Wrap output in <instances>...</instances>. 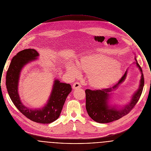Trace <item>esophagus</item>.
I'll return each mask as SVG.
<instances>
[{"instance_id":"1","label":"esophagus","mask_w":151,"mask_h":151,"mask_svg":"<svg viewBox=\"0 0 151 151\" xmlns=\"http://www.w3.org/2000/svg\"><path fill=\"white\" fill-rule=\"evenodd\" d=\"M73 89H77L78 88H81V85L79 82H76L73 85Z\"/></svg>"}]
</instances>
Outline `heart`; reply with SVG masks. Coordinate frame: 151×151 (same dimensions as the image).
I'll return each instance as SVG.
<instances>
[{
  "label": "heart",
  "instance_id": "heart-1",
  "mask_svg": "<svg viewBox=\"0 0 151 151\" xmlns=\"http://www.w3.org/2000/svg\"><path fill=\"white\" fill-rule=\"evenodd\" d=\"M67 71L74 77H79L80 71L90 73L89 80L96 88H103L116 80L122 70L120 64L115 60L102 54L82 56L76 63L66 65Z\"/></svg>",
  "mask_w": 151,
  "mask_h": 151
}]
</instances>
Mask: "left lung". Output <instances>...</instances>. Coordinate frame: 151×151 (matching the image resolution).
<instances>
[{"label":"left lung","instance_id":"obj_1","mask_svg":"<svg viewBox=\"0 0 151 151\" xmlns=\"http://www.w3.org/2000/svg\"><path fill=\"white\" fill-rule=\"evenodd\" d=\"M134 59L136 62L134 64H136L140 71L141 76L139 89L134 93L131 100L127 104L119 107L118 105H110L109 101L112 92L116 90L125 80L128 70L119 81L111 88L102 90L91 91L86 89L85 91L86 109L91 119L99 123L111 122L117 120L128 114L135 106L141 95L144 85V79L142 71L137 61L136 56Z\"/></svg>","mask_w":151,"mask_h":151}]
</instances>
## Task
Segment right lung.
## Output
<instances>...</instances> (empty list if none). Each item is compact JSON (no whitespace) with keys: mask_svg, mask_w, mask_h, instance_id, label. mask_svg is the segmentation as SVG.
<instances>
[{"mask_svg":"<svg viewBox=\"0 0 151 151\" xmlns=\"http://www.w3.org/2000/svg\"><path fill=\"white\" fill-rule=\"evenodd\" d=\"M39 53L34 49H24L13 57L6 74V87L11 100L20 112L32 121L50 124L58 119L66 99L71 91L70 84L55 79L47 103L41 108H29L23 104L18 93L20 73L23 67L37 60Z\"/></svg>","mask_w":151,"mask_h":151,"instance_id":"right-lung-1","label":"right lung"}]
</instances>
